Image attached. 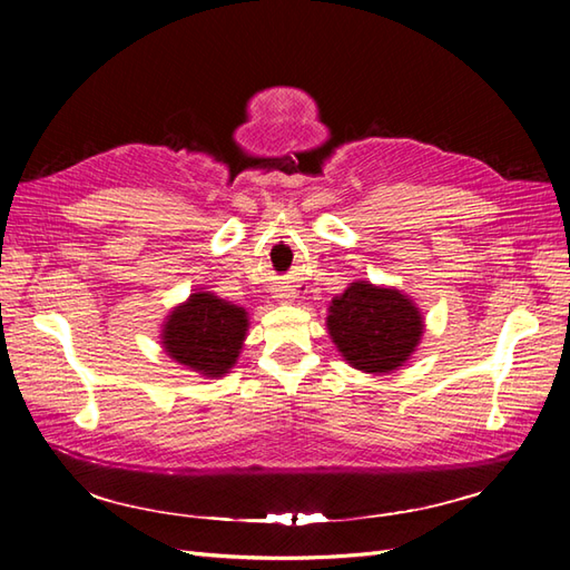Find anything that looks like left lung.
Returning a JSON list of instances; mask_svg holds the SVG:
<instances>
[{
  "instance_id": "left-lung-1",
  "label": "left lung",
  "mask_w": 570,
  "mask_h": 570,
  "mask_svg": "<svg viewBox=\"0 0 570 570\" xmlns=\"http://www.w3.org/2000/svg\"><path fill=\"white\" fill-rule=\"evenodd\" d=\"M327 331L347 364L366 373H387L416 350L423 318L400 289L352 283L333 299Z\"/></svg>"
}]
</instances>
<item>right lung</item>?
Listing matches in <instances>:
<instances>
[{"label": "right lung", "mask_w": 570, "mask_h": 570, "mask_svg": "<svg viewBox=\"0 0 570 570\" xmlns=\"http://www.w3.org/2000/svg\"><path fill=\"white\" fill-rule=\"evenodd\" d=\"M247 331L243 306L209 292H195L164 325V347L170 358L202 375L218 377L237 361Z\"/></svg>", "instance_id": "1"}]
</instances>
